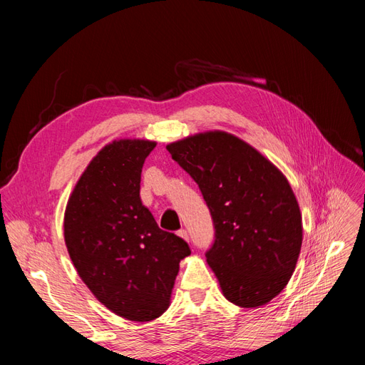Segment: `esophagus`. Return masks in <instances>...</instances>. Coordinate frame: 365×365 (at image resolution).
Returning a JSON list of instances; mask_svg holds the SVG:
<instances>
[{"label": "esophagus", "instance_id": "34e87169", "mask_svg": "<svg viewBox=\"0 0 365 365\" xmlns=\"http://www.w3.org/2000/svg\"><path fill=\"white\" fill-rule=\"evenodd\" d=\"M178 236H180V237H182L184 240L189 242V233H187L185 230H180V231H178Z\"/></svg>", "mask_w": 365, "mask_h": 365}]
</instances>
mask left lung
I'll return each mask as SVG.
<instances>
[{
	"label": "left lung",
	"instance_id": "obj_1",
	"mask_svg": "<svg viewBox=\"0 0 365 365\" xmlns=\"http://www.w3.org/2000/svg\"><path fill=\"white\" fill-rule=\"evenodd\" d=\"M212 213L215 242L205 252L228 302L269 303L288 284L300 256L303 225L286 176L248 143L208 130L168 145Z\"/></svg>",
	"mask_w": 365,
	"mask_h": 365
}]
</instances>
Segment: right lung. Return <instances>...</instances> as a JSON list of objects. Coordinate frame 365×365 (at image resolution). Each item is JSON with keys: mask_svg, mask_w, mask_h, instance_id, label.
Returning a JSON list of instances; mask_svg holds the SVG:
<instances>
[{"mask_svg": "<svg viewBox=\"0 0 365 365\" xmlns=\"http://www.w3.org/2000/svg\"><path fill=\"white\" fill-rule=\"evenodd\" d=\"M157 146L114 140L88 164L63 216L74 268L98 302L130 322H152L170 304L187 242L158 227L141 202V169Z\"/></svg>", "mask_w": 365, "mask_h": 365, "instance_id": "right-lung-1", "label": "right lung"}]
</instances>
